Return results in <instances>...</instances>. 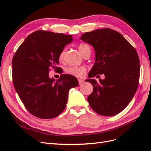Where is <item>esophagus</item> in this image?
<instances>
[{"mask_svg": "<svg viewBox=\"0 0 151 151\" xmlns=\"http://www.w3.org/2000/svg\"><path fill=\"white\" fill-rule=\"evenodd\" d=\"M78 81H79V84H83V83H84V80H83V79H78Z\"/></svg>", "mask_w": 151, "mask_h": 151, "instance_id": "1", "label": "esophagus"}]
</instances>
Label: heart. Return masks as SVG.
<instances>
[{"label": "heart", "mask_w": 151, "mask_h": 151, "mask_svg": "<svg viewBox=\"0 0 151 151\" xmlns=\"http://www.w3.org/2000/svg\"><path fill=\"white\" fill-rule=\"evenodd\" d=\"M78 48L81 54L84 55L88 51H91V49L88 45L84 43H80L78 45ZM65 55V50L63 49L62 50L58 55V60L59 61L62 62L64 60ZM86 69L84 67L81 66H70L66 68L65 72L67 74L74 76L76 77H82L86 73Z\"/></svg>", "instance_id": "obj_1"}]
</instances>
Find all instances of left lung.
<instances>
[{
	"instance_id": "obj_1",
	"label": "left lung",
	"mask_w": 151,
	"mask_h": 151,
	"mask_svg": "<svg viewBox=\"0 0 151 151\" xmlns=\"http://www.w3.org/2000/svg\"><path fill=\"white\" fill-rule=\"evenodd\" d=\"M81 40L93 46L96 61L89 77L104 74V80L88 79L93 86L90 106L100 115H117L130 103L137 89L140 60L135 48L118 31L109 28L84 33Z\"/></svg>"
}]
</instances>
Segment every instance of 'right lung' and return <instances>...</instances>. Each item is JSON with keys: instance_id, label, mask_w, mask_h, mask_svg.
Instances as JSON below:
<instances>
[{"instance_id": "obj_1", "label": "right lung", "mask_w": 151, "mask_h": 151, "mask_svg": "<svg viewBox=\"0 0 151 151\" xmlns=\"http://www.w3.org/2000/svg\"><path fill=\"white\" fill-rule=\"evenodd\" d=\"M72 41V35L36 31L26 38L12 58L14 88L31 114L42 119L57 117L64 110L68 91L79 85L74 76L62 74L57 81L49 71L58 70V55Z\"/></svg>"}]
</instances>
